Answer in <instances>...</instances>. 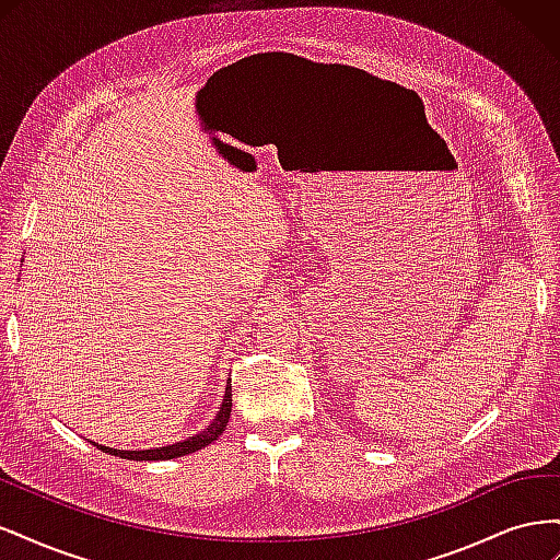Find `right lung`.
Here are the masks:
<instances>
[{
  "label": "right lung",
  "instance_id": "right-lung-1",
  "mask_svg": "<svg viewBox=\"0 0 560 560\" xmlns=\"http://www.w3.org/2000/svg\"><path fill=\"white\" fill-rule=\"evenodd\" d=\"M231 385H226V393H224V401L222 406H219V411L214 416V420L210 422V425L189 436L184 439V442H177V444H171V446H161V448H147V451H118V448H109V446H97L103 453H109V455H116V457H124V460H173V457H182V455H189V453H196L200 448H206L208 444H212L214 439L222 434L226 430V422L231 418Z\"/></svg>",
  "mask_w": 560,
  "mask_h": 560
}]
</instances>
